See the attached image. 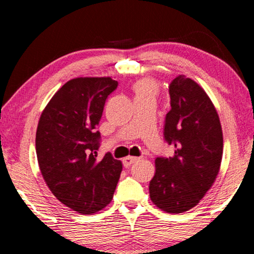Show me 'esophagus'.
Returning a JSON list of instances; mask_svg holds the SVG:
<instances>
[{
    "instance_id": "1",
    "label": "esophagus",
    "mask_w": 254,
    "mask_h": 254,
    "mask_svg": "<svg viewBox=\"0 0 254 254\" xmlns=\"http://www.w3.org/2000/svg\"><path fill=\"white\" fill-rule=\"evenodd\" d=\"M138 157H134V156H127V157H125L123 159V163H124V166H126V168H128V166H130L131 164H134L135 162L138 161Z\"/></svg>"
}]
</instances>
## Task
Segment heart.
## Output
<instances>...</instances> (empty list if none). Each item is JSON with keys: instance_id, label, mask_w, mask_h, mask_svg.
<instances>
[{"instance_id": "b5f03b06", "label": "heart", "mask_w": 254, "mask_h": 254, "mask_svg": "<svg viewBox=\"0 0 254 254\" xmlns=\"http://www.w3.org/2000/svg\"><path fill=\"white\" fill-rule=\"evenodd\" d=\"M133 90L135 98H143V97H155L157 95V85L154 81L149 78L138 79L134 83Z\"/></svg>"}]
</instances>
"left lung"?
I'll use <instances>...</instances> for the list:
<instances>
[{
	"mask_svg": "<svg viewBox=\"0 0 254 254\" xmlns=\"http://www.w3.org/2000/svg\"><path fill=\"white\" fill-rule=\"evenodd\" d=\"M169 93L171 110L165 117L164 137L175 154L156 158L149 193L159 209L179 214L195 207L216 180L223 134L213 102L195 81L177 76Z\"/></svg>",
	"mask_w": 254,
	"mask_h": 254,
	"instance_id": "left-lung-1",
	"label": "left lung"
}]
</instances>
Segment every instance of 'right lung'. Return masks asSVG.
<instances>
[{"label": "right lung", "instance_id": "add662e5", "mask_svg": "<svg viewBox=\"0 0 254 254\" xmlns=\"http://www.w3.org/2000/svg\"><path fill=\"white\" fill-rule=\"evenodd\" d=\"M117 86L111 77L72 78L55 92L38 123L36 151L45 183L59 201L83 215L111 202L123 171L110 152L97 158L96 127Z\"/></svg>", "mask_w": 254, "mask_h": 254}]
</instances>
